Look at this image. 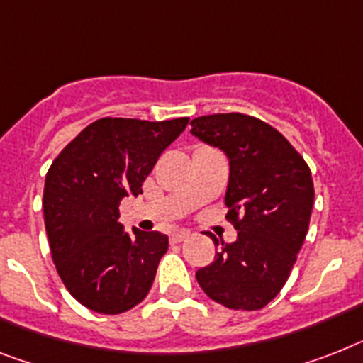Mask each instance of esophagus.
Here are the masks:
<instances>
[{"label":"esophagus","instance_id":"obj_1","mask_svg":"<svg viewBox=\"0 0 363 363\" xmlns=\"http://www.w3.org/2000/svg\"><path fill=\"white\" fill-rule=\"evenodd\" d=\"M185 239H189L187 230H178V232H174L172 235H170V241L172 242H182L185 241Z\"/></svg>","mask_w":363,"mask_h":363}]
</instances>
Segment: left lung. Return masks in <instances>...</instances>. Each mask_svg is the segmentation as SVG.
Instances as JSON below:
<instances>
[{
  "instance_id": "8db88e82",
  "label": "left lung",
  "mask_w": 363,
  "mask_h": 363,
  "mask_svg": "<svg viewBox=\"0 0 363 363\" xmlns=\"http://www.w3.org/2000/svg\"><path fill=\"white\" fill-rule=\"evenodd\" d=\"M191 133L230 160L226 218L238 239L196 271L203 293L232 310H262L280 293L306 239L313 208L308 163L271 124L242 113L191 121ZM215 247L218 239L213 238Z\"/></svg>"
}]
</instances>
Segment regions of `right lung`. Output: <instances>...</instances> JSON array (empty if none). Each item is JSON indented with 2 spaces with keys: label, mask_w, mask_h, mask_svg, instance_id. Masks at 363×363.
<instances>
[{
  "label": "right lung",
  "mask_w": 363,
  "mask_h": 363,
  "mask_svg": "<svg viewBox=\"0 0 363 363\" xmlns=\"http://www.w3.org/2000/svg\"><path fill=\"white\" fill-rule=\"evenodd\" d=\"M189 118H100L72 139L46 174L44 224L53 263L70 295L98 313H124L145 301L169 238L118 223L124 196L143 184Z\"/></svg>",
  "instance_id": "right-lung-1"
}]
</instances>
